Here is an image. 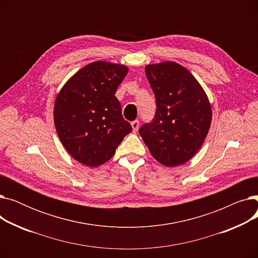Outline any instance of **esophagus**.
I'll return each instance as SVG.
<instances>
[{"instance_id": "obj_1", "label": "esophagus", "mask_w": 258, "mask_h": 258, "mask_svg": "<svg viewBox=\"0 0 258 258\" xmlns=\"http://www.w3.org/2000/svg\"><path fill=\"white\" fill-rule=\"evenodd\" d=\"M131 125H132L133 132H134V133H136V132L138 131V128H139V121H138V120H135V121H133L132 123H131Z\"/></svg>"}]
</instances>
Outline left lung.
<instances>
[{
	"mask_svg": "<svg viewBox=\"0 0 258 258\" xmlns=\"http://www.w3.org/2000/svg\"><path fill=\"white\" fill-rule=\"evenodd\" d=\"M145 74L157 112L139 134L159 163L182 165L198 153L209 132L212 108L207 94L185 67L174 61L146 64Z\"/></svg>",
	"mask_w": 258,
	"mask_h": 258,
	"instance_id": "obj_1",
	"label": "left lung"
}]
</instances>
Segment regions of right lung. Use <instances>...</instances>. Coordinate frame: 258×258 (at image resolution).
Segmentation results:
<instances>
[{"label": "right lung", "instance_id": "obj_1", "mask_svg": "<svg viewBox=\"0 0 258 258\" xmlns=\"http://www.w3.org/2000/svg\"><path fill=\"white\" fill-rule=\"evenodd\" d=\"M127 72L124 64L93 61L72 75L58 92L54 125L66 151L79 163L89 167L105 163L132 132L115 96Z\"/></svg>", "mask_w": 258, "mask_h": 258}]
</instances>
